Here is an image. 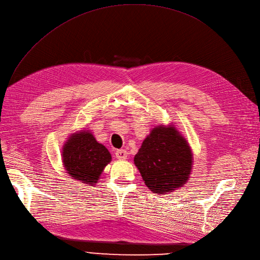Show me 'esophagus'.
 Listing matches in <instances>:
<instances>
[{"mask_svg": "<svg viewBox=\"0 0 260 260\" xmlns=\"http://www.w3.org/2000/svg\"><path fill=\"white\" fill-rule=\"evenodd\" d=\"M116 157L118 158V159H126L127 156H128V153L126 152V150H118L116 151Z\"/></svg>", "mask_w": 260, "mask_h": 260, "instance_id": "esophagus-1", "label": "esophagus"}]
</instances>
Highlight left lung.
<instances>
[{
	"instance_id": "8db88e82",
	"label": "left lung",
	"mask_w": 260,
	"mask_h": 260,
	"mask_svg": "<svg viewBox=\"0 0 260 260\" xmlns=\"http://www.w3.org/2000/svg\"><path fill=\"white\" fill-rule=\"evenodd\" d=\"M192 152L174 125H158L143 140L134 162L149 189L158 194L183 187L192 170Z\"/></svg>"
}]
</instances>
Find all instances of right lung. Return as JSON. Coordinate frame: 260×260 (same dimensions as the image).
I'll return each mask as SVG.
<instances>
[{
    "instance_id": "obj_1",
    "label": "right lung",
    "mask_w": 260,
    "mask_h": 260,
    "mask_svg": "<svg viewBox=\"0 0 260 260\" xmlns=\"http://www.w3.org/2000/svg\"><path fill=\"white\" fill-rule=\"evenodd\" d=\"M62 164L67 173L80 183L94 185L111 161L109 151L89 131L70 135L62 146Z\"/></svg>"
}]
</instances>
